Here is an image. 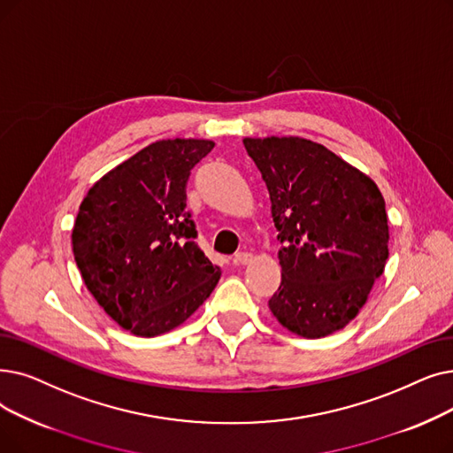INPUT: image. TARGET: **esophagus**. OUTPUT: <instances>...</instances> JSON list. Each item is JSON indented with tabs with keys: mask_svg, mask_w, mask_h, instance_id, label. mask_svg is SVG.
I'll use <instances>...</instances> for the list:
<instances>
[{
	"mask_svg": "<svg viewBox=\"0 0 453 453\" xmlns=\"http://www.w3.org/2000/svg\"><path fill=\"white\" fill-rule=\"evenodd\" d=\"M251 259H253V255L251 253H248V251H239L237 255H234V263L237 265H250L251 263Z\"/></svg>",
	"mask_w": 453,
	"mask_h": 453,
	"instance_id": "esophagus-1",
	"label": "esophagus"
}]
</instances>
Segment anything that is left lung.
I'll return each mask as SVG.
<instances>
[{"instance_id": "obj_1", "label": "left lung", "mask_w": 453, "mask_h": 453, "mask_svg": "<svg viewBox=\"0 0 453 453\" xmlns=\"http://www.w3.org/2000/svg\"><path fill=\"white\" fill-rule=\"evenodd\" d=\"M280 231L281 285L268 307L287 329L320 339L365 305L388 259L385 200L370 178L298 136L244 139Z\"/></svg>"}]
</instances>
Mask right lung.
<instances>
[{
    "label": "right lung",
    "mask_w": 453,
    "mask_h": 453,
    "mask_svg": "<svg viewBox=\"0 0 453 453\" xmlns=\"http://www.w3.org/2000/svg\"><path fill=\"white\" fill-rule=\"evenodd\" d=\"M211 141H159L97 181L77 212L73 257L96 302L124 329L155 337L183 324L220 280L187 207L190 170Z\"/></svg>",
    "instance_id": "right-lung-1"
}]
</instances>
